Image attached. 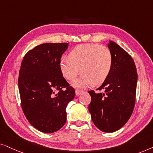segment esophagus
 Masks as SVG:
<instances>
[{
	"instance_id": "1",
	"label": "esophagus",
	"mask_w": 153,
	"mask_h": 153,
	"mask_svg": "<svg viewBox=\"0 0 153 153\" xmlns=\"http://www.w3.org/2000/svg\"><path fill=\"white\" fill-rule=\"evenodd\" d=\"M83 92H84V91H83L82 90H80V89H76V90H75V94H76L77 96L82 94Z\"/></svg>"
}]
</instances>
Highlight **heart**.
<instances>
[{
	"label": "heart",
	"mask_w": 153,
	"mask_h": 153,
	"mask_svg": "<svg viewBox=\"0 0 153 153\" xmlns=\"http://www.w3.org/2000/svg\"><path fill=\"white\" fill-rule=\"evenodd\" d=\"M68 56L61 58L60 70L64 78L71 81L75 80L80 71L82 73L74 82L76 87L101 84L106 80L113 66L111 51L99 44L79 45L71 51Z\"/></svg>",
	"instance_id": "obj_1"
}]
</instances>
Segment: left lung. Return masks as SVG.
Segmentation results:
<instances>
[{
    "label": "left lung",
    "instance_id": "1",
    "mask_svg": "<svg viewBox=\"0 0 153 153\" xmlns=\"http://www.w3.org/2000/svg\"><path fill=\"white\" fill-rule=\"evenodd\" d=\"M108 48L113 54L111 73L97 90L88 92L91 100L89 111L96 127L103 132H114L129 120L136 101L137 71L133 58L115 42Z\"/></svg>",
    "mask_w": 153,
    "mask_h": 153
}]
</instances>
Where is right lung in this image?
<instances>
[{
    "mask_svg": "<svg viewBox=\"0 0 153 153\" xmlns=\"http://www.w3.org/2000/svg\"><path fill=\"white\" fill-rule=\"evenodd\" d=\"M68 43H44L24 56L18 87L21 106L30 125L44 133L59 130L66 121V108L75 89L61 72L59 62Z\"/></svg>",
    "mask_w": 153,
    "mask_h": 153,
    "instance_id": "obj_1",
    "label": "right lung"
}]
</instances>
